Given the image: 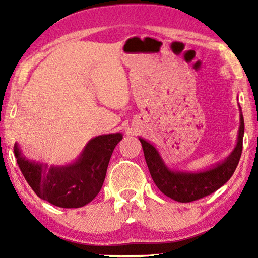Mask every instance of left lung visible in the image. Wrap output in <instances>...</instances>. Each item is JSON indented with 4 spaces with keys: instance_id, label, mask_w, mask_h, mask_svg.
Masks as SVG:
<instances>
[{
    "instance_id": "1",
    "label": "left lung",
    "mask_w": 258,
    "mask_h": 258,
    "mask_svg": "<svg viewBox=\"0 0 258 258\" xmlns=\"http://www.w3.org/2000/svg\"><path fill=\"white\" fill-rule=\"evenodd\" d=\"M244 123L240 116L238 143L232 154L215 168L203 173L172 172L166 167L158 152L149 142L140 139L150 175L157 187L167 197L180 203H191L209 196L228 182L237 168L242 152Z\"/></svg>"
}]
</instances>
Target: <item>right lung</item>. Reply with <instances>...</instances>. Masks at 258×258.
Here are the masks:
<instances>
[{"instance_id":"right-lung-1","label":"right lung","mask_w":258,"mask_h":258,"mask_svg":"<svg viewBox=\"0 0 258 258\" xmlns=\"http://www.w3.org/2000/svg\"><path fill=\"white\" fill-rule=\"evenodd\" d=\"M121 139L120 133L92 139L76 163L64 167L28 161L17 145L14 151L21 173L38 197L58 207L78 208L92 202L101 190L112 151Z\"/></svg>"}]
</instances>
